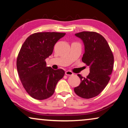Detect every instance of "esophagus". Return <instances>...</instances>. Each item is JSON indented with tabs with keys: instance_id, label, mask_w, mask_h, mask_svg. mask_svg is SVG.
Wrapping results in <instances>:
<instances>
[{
	"instance_id": "34e87169",
	"label": "esophagus",
	"mask_w": 128,
	"mask_h": 128,
	"mask_svg": "<svg viewBox=\"0 0 128 128\" xmlns=\"http://www.w3.org/2000/svg\"><path fill=\"white\" fill-rule=\"evenodd\" d=\"M65 74L67 75V76H72V75L73 74V72H72L71 71L68 70L65 72Z\"/></svg>"
}]
</instances>
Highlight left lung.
Masks as SVG:
<instances>
[{"label": "left lung", "instance_id": "left-lung-1", "mask_svg": "<svg viewBox=\"0 0 128 128\" xmlns=\"http://www.w3.org/2000/svg\"><path fill=\"white\" fill-rule=\"evenodd\" d=\"M75 36L83 40L85 52L82 61L90 69L86 78L78 74L81 82L74 91L80 97L91 98L98 95L108 84L114 58L107 41L101 34L94 31H82Z\"/></svg>", "mask_w": 128, "mask_h": 128}]
</instances>
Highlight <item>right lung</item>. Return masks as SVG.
I'll return each mask as SVG.
<instances>
[{
	"label": "right lung",
	"instance_id": "add662e5",
	"mask_svg": "<svg viewBox=\"0 0 128 128\" xmlns=\"http://www.w3.org/2000/svg\"><path fill=\"white\" fill-rule=\"evenodd\" d=\"M66 33L36 32L22 45L17 58V69L22 85L27 93L42 100L53 95L56 84L64 74L62 69L46 67L45 59L52 54L54 46Z\"/></svg>",
	"mask_w": 128,
	"mask_h": 128
}]
</instances>
